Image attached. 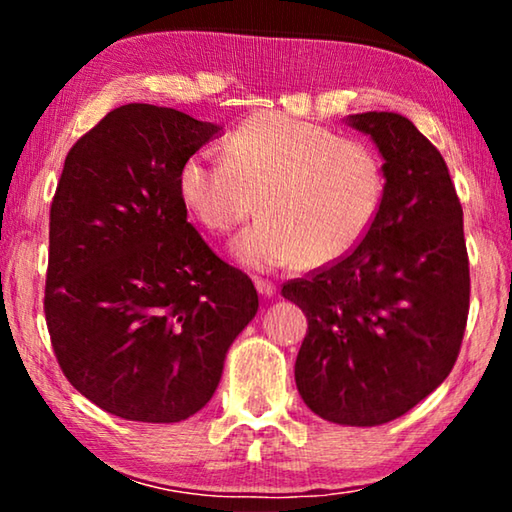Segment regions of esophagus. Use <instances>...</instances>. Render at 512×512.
<instances>
[{
	"instance_id": "1",
	"label": "esophagus",
	"mask_w": 512,
	"mask_h": 512,
	"mask_svg": "<svg viewBox=\"0 0 512 512\" xmlns=\"http://www.w3.org/2000/svg\"><path fill=\"white\" fill-rule=\"evenodd\" d=\"M255 289L262 293L264 298H271L273 293H275V284L271 282V280H264V277H257L255 280Z\"/></svg>"
}]
</instances>
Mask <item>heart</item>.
<instances>
[{
	"mask_svg": "<svg viewBox=\"0 0 512 512\" xmlns=\"http://www.w3.org/2000/svg\"><path fill=\"white\" fill-rule=\"evenodd\" d=\"M185 205L207 230L230 232L248 268L332 264L368 235L386 192L384 164L370 144L282 112H259L225 140V160L196 153L178 171Z\"/></svg>",
	"mask_w": 512,
	"mask_h": 512,
	"instance_id": "b5f03b06",
	"label": "heart"
}]
</instances>
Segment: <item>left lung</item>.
<instances>
[{
  "instance_id": "obj_1",
  "label": "left lung",
  "mask_w": 512,
  "mask_h": 512,
  "mask_svg": "<svg viewBox=\"0 0 512 512\" xmlns=\"http://www.w3.org/2000/svg\"><path fill=\"white\" fill-rule=\"evenodd\" d=\"M348 124L384 158L386 192L352 253L282 287L309 320L296 386L323 420L377 427L452 372L470 309L463 210L443 155L397 112Z\"/></svg>"
}]
</instances>
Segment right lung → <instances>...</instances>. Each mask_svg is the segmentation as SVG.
I'll return each instance as SVG.
<instances>
[{
  "instance_id": "add662e5",
  "label": "right lung",
  "mask_w": 512,
  "mask_h": 512,
  "mask_svg": "<svg viewBox=\"0 0 512 512\" xmlns=\"http://www.w3.org/2000/svg\"><path fill=\"white\" fill-rule=\"evenodd\" d=\"M221 128L173 108L108 112L65 158L49 214L45 316L76 391L135 422L212 400L259 300L187 221L178 171Z\"/></svg>"
}]
</instances>
